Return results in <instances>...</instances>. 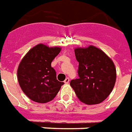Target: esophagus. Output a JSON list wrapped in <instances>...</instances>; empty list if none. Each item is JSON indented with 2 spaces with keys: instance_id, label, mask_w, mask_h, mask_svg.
<instances>
[{
  "instance_id": "1",
  "label": "esophagus",
  "mask_w": 132,
  "mask_h": 132,
  "mask_svg": "<svg viewBox=\"0 0 132 132\" xmlns=\"http://www.w3.org/2000/svg\"><path fill=\"white\" fill-rule=\"evenodd\" d=\"M69 82H70V78H67L65 80H64V82L65 83V84H68V83H69Z\"/></svg>"
}]
</instances>
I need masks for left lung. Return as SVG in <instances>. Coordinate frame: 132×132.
Segmentation results:
<instances>
[{
  "instance_id": "left-lung-1",
  "label": "left lung",
  "mask_w": 132,
  "mask_h": 132,
  "mask_svg": "<svg viewBox=\"0 0 132 132\" xmlns=\"http://www.w3.org/2000/svg\"><path fill=\"white\" fill-rule=\"evenodd\" d=\"M79 62V78L72 80L70 86L78 99L88 105L98 104L110 95L116 79L112 60L98 47L90 45L75 49Z\"/></svg>"
}]
</instances>
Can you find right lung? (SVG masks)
<instances>
[{
	"label": "right lung",
	"mask_w": 132,
	"mask_h": 132,
	"mask_svg": "<svg viewBox=\"0 0 132 132\" xmlns=\"http://www.w3.org/2000/svg\"><path fill=\"white\" fill-rule=\"evenodd\" d=\"M61 47H50L39 44L31 48L19 63L17 76L22 91L33 101L39 103L51 101L60 90L63 82L57 80L51 63Z\"/></svg>",
	"instance_id": "1"
}]
</instances>
